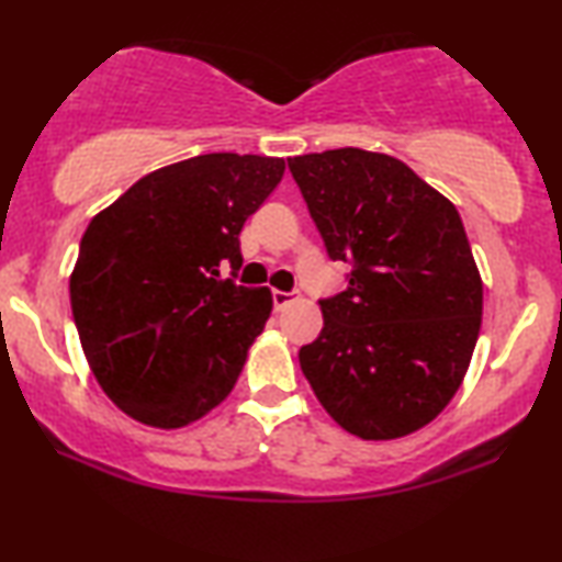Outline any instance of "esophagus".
Returning a JSON list of instances; mask_svg holds the SVG:
<instances>
[{"mask_svg": "<svg viewBox=\"0 0 562 562\" xmlns=\"http://www.w3.org/2000/svg\"><path fill=\"white\" fill-rule=\"evenodd\" d=\"M291 302H294V294H289V291H273L276 312H283Z\"/></svg>", "mask_w": 562, "mask_h": 562, "instance_id": "obj_1", "label": "esophagus"}]
</instances>
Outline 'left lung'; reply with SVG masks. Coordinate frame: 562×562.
Returning a JSON list of instances; mask_svg holds the SVG:
<instances>
[{
	"mask_svg": "<svg viewBox=\"0 0 562 562\" xmlns=\"http://www.w3.org/2000/svg\"><path fill=\"white\" fill-rule=\"evenodd\" d=\"M348 289L319 299L325 327L299 363L329 417L394 440L440 414L481 329L483 283L456 206L402 160L360 148L289 158Z\"/></svg>",
	"mask_w": 562,
	"mask_h": 562,
	"instance_id": "obj_1",
	"label": "left lung"
}]
</instances>
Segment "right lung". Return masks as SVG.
Instances as JSON below:
<instances>
[{
    "label": "right lung",
    "mask_w": 562,
    "mask_h": 562,
    "mask_svg": "<svg viewBox=\"0 0 562 562\" xmlns=\"http://www.w3.org/2000/svg\"><path fill=\"white\" fill-rule=\"evenodd\" d=\"M281 158L206 153L158 168L89 222L71 273L83 356L143 425L202 419L233 391L273 310L240 286V229L283 176ZM231 268L233 280H222Z\"/></svg>",
    "instance_id": "1"
}]
</instances>
